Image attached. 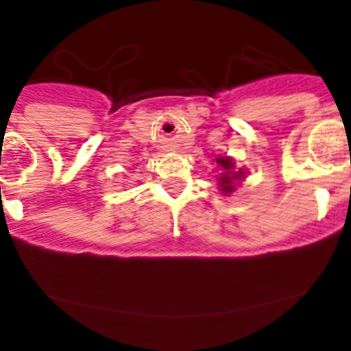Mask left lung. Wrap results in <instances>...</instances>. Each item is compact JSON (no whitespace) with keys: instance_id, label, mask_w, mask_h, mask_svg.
Returning <instances> with one entry per match:
<instances>
[{"instance_id":"obj_1","label":"left lung","mask_w":351,"mask_h":351,"mask_svg":"<svg viewBox=\"0 0 351 351\" xmlns=\"http://www.w3.org/2000/svg\"><path fill=\"white\" fill-rule=\"evenodd\" d=\"M217 165L223 169V172L219 173V189L221 193L224 195H230V193L234 191V181H240L243 179V170H239V172H234V162L230 158V156H219V158H215Z\"/></svg>"}]
</instances>
